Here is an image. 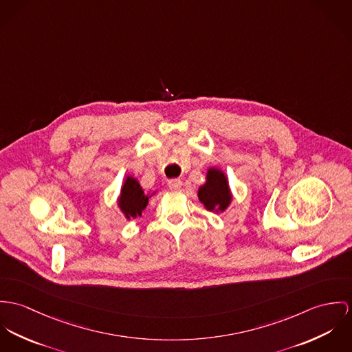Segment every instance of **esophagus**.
Instances as JSON below:
<instances>
[{"instance_id": "esophagus-1", "label": "esophagus", "mask_w": 352, "mask_h": 352, "mask_svg": "<svg viewBox=\"0 0 352 352\" xmlns=\"http://www.w3.org/2000/svg\"><path fill=\"white\" fill-rule=\"evenodd\" d=\"M168 188H170V190L177 192L182 188V181L181 179H170L168 181Z\"/></svg>"}]
</instances>
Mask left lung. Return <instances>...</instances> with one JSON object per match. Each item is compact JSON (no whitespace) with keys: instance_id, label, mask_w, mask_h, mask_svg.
I'll list each match as a JSON object with an SVG mask.
<instances>
[{"instance_id":"left-lung-1","label":"left lung","mask_w":352,"mask_h":352,"mask_svg":"<svg viewBox=\"0 0 352 352\" xmlns=\"http://www.w3.org/2000/svg\"><path fill=\"white\" fill-rule=\"evenodd\" d=\"M198 199L208 212L223 213L228 209L234 195L230 188L228 177L221 168H208L205 184L198 188Z\"/></svg>"}]
</instances>
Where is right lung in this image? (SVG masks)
Wrapping results in <instances>:
<instances>
[{"instance_id": "add662e5", "label": "right lung", "mask_w": 352, "mask_h": 352, "mask_svg": "<svg viewBox=\"0 0 352 352\" xmlns=\"http://www.w3.org/2000/svg\"><path fill=\"white\" fill-rule=\"evenodd\" d=\"M155 195V190L146 193L140 182L135 177L126 175L118 197V209L126 220L138 219L147 208L150 198H153Z\"/></svg>"}]
</instances>
